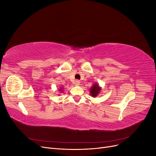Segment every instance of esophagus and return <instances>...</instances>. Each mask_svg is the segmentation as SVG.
Listing matches in <instances>:
<instances>
[{
  "label": "esophagus",
  "mask_w": 156,
  "mask_h": 156,
  "mask_svg": "<svg viewBox=\"0 0 156 156\" xmlns=\"http://www.w3.org/2000/svg\"><path fill=\"white\" fill-rule=\"evenodd\" d=\"M75 85H76V86H79L80 82H79V80H76V81H75Z\"/></svg>",
  "instance_id": "34e87169"
}]
</instances>
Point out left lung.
I'll return each mask as SVG.
<instances>
[{
    "mask_svg": "<svg viewBox=\"0 0 156 156\" xmlns=\"http://www.w3.org/2000/svg\"><path fill=\"white\" fill-rule=\"evenodd\" d=\"M100 90H101V87H99L98 84L97 83H95L93 84V86L91 87L90 90V95L95 98L96 97L99 93L100 92Z\"/></svg>",
    "mask_w": 156,
    "mask_h": 156,
    "instance_id": "1",
    "label": "left lung"
}]
</instances>
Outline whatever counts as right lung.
<instances>
[{
    "mask_svg": "<svg viewBox=\"0 0 156 156\" xmlns=\"http://www.w3.org/2000/svg\"><path fill=\"white\" fill-rule=\"evenodd\" d=\"M60 90H61V91H62V89H60Z\"/></svg>",
    "mask_w": 156,
    "mask_h": 156,
    "instance_id": "right-lung-1",
    "label": "right lung"
}]
</instances>
